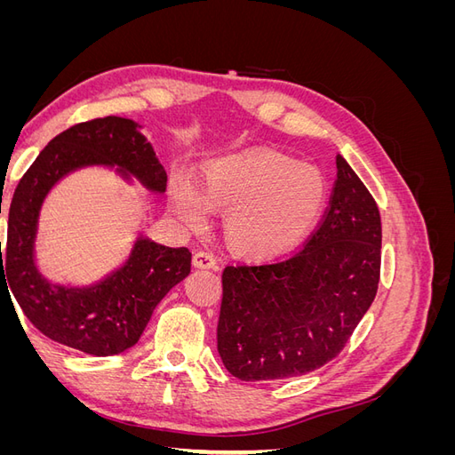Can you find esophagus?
I'll return each instance as SVG.
<instances>
[{"mask_svg": "<svg viewBox=\"0 0 455 455\" xmlns=\"http://www.w3.org/2000/svg\"><path fill=\"white\" fill-rule=\"evenodd\" d=\"M194 266L199 269H214L216 267V258L212 252L199 251L194 254Z\"/></svg>", "mask_w": 455, "mask_h": 455, "instance_id": "1", "label": "esophagus"}]
</instances>
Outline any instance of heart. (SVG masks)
Wrapping results in <instances>:
<instances>
[{"mask_svg": "<svg viewBox=\"0 0 455 455\" xmlns=\"http://www.w3.org/2000/svg\"><path fill=\"white\" fill-rule=\"evenodd\" d=\"M328 196L324 176L307 163L271 151L229 156L204 172L201 194L189 178L171 188L172 211L186 224L201 226L209 204L224 211V231L233 249L273 258L288 252L319 220Z\"/></svg>", "mask_w": 455, "mask_h": 455, "instance_id": "heart-1", "label": "heart"}]
</instances>
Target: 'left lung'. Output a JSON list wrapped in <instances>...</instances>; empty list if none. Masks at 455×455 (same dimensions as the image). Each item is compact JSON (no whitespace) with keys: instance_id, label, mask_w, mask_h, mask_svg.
<instances>
[{"instance_id":"1","label":"left lung","mask_w":455,"mask_h":455,"mask_svg":"<svg viewBox=\"0 0 455 455\" xmlns=\"http://www.w3.org/2000/svg\"><path fill=\"white\" fill-rule=\"evenodd\" d=\"M319 226L298 252L222 273L218 353L243 381L286 379L341 353L378 292L381 218L347 161Z\"/></svg>"}]
</instances>
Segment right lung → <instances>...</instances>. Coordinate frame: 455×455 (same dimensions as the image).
Returning <instances> with one entry per match:
<instances>
[{"instance_id": "add662e5", "label": "right lung", "mask_w": 455, "mask_h": 455, "mask_svg": "<svg viewBox=\"0 0 455 455\" xmlns=\"http://www.w3.org/2000/svg\"><path fill=\"white\" fill-rule=\"evenodd\" d=\"M89 164H116L151 191L167 189V172L134 121L108 116L77 123L54 136L20 178L9 206L4 259L0 243V279L7 277V292L41 334L77 351L109 356L140 339L159 301L189 275L191 252L140 237L125 266L99 284L49 283L34 264L41 203L62 176Z\"/></svg>"}]
</instances>
